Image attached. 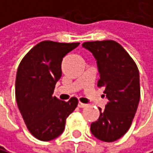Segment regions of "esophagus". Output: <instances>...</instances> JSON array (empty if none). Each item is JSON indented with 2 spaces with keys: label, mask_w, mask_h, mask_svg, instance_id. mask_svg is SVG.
Instances as JSON below:
<instances>
[{
  "label": "esophagus",
  "mask_w": 153,
  "mask_h": 153,
  "mask_svg": "<svg viewBox=\"0 0 153 153\" xmlns=\"http://www.w3.org/2000/svg\"><path fill=\"white\" fill-rule=\"evenodd\" d=\"M86 106V104H85V103H82V102H79L78 103V107L79 108H85Z\"/></svg>",
  "instance_id": "1"
}]
</instances>
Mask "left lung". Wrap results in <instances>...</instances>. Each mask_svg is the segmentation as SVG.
<instances>
[{
  "label": "left lung",
  "instance_id": "left-lung-1",
  "mask_svg": "<svg viewBox=\"0 0 153 153\" xmlns=\"http://www.w3.org/2000/svg\"><path fill=\"white\" fill-rule=\"evenodd\" d=\"M83 47L91 51L97 60L100 80L108 100L100 117L91 123L90 130L96 138L104 142L120 139L128 132L140 100L139 71L133 58L114 40L89 41Z\"/></svg>",
  "mask_w": 153,
  "mask_h": 153
}]
</instances>
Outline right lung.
<instances>
[{
	"label": "right lung",
	"instance_id": "right-lung-1",
	"mask_svg": "<svg viewBox=\"0 0 153 153\" xmlns=\"http://www.w3.org/2000/svg\"><path fill=\"white\" fill-rule=\"evenodd\" d=\"M79 44L42 41L28 51L19 66L18 107L29 132L38 140L50 141L59 136L65 129L67 117L77 107L76 98L64 102L53 94L62 76L63 58Z\"/></svg>",
	"mask_w": 153,
	"mask_h": 153
}]
</instances>
